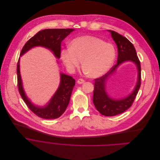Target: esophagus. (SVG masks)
Instances as JSON below:
<instances>
[{"label": "esophagus", "mask_w": 160, "mask_h": 160, "mask_svg": "<svg viewBox=\"0 0 160 160\" xmlns=\"http://www.w3.org/2000/svg\"><path fill=\"white\" fill-rule=\"evenodd\" d=\"M84 82H85V81H84V79H79L78 80V81H77V82H78L79 84H83V83H84Z\"/></svg>", "instance_id": "34e87169"}]
</instances>
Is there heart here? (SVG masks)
I'll use <instances>...</instances> for the list:
<instances>
[{"label": "heart", "instance_id": "1", "mask_svg": "<svg viewBox=\"0 0 160 160\" xmlns=\"http://www.w3.org/2000/svg\"><path fill=\"white\" fill-rule=\"evenodd\" d=\"M61 59L69 71L72 72L82 67L91 78L103 75L112 66L115 57L113 46L92 35H82L74 38L71 47L61 51Z\"/></svg>", "mask_w": 160, "mask_h": 160}]
</instances>
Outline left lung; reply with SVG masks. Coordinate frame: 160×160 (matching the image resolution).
Listing matches in <instances>:
<instances>
[{"label":"left lung","instance_id":"obj_1","mask_svg":"<svg viewBox=\"0 0 160 160\" xmlns=\"http://www.w3.org/2000/svg\"><path fill=\"white\" fill-rule=\"evenodd\" d=\"M108 31L110 32L112 37L118 48L117 62L105 75L94 79L92 102L96 108L102 115L111 117L124 112L132 106L141 86V71L140 61L133 44L117 32L112 30H108ZM127 61L134 62L137 66L138 77L137 86L133 92L128 97L120 100L112 99L109 97L106 92V82L118 66Z\"/></svg>","mask_w":160,"mask_h":160}]
</instances>
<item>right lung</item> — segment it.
<instances>
[{
	"label": "right lung",
	"instance_id": "add662e5",
	"mask_svg": "<svg viewBox=\"0 0 160 160\" xmlns=\"http://www.w3.org/2000/svg\"><path fill=\"white\" fill-rule=\"evenodd\" d=\"M74 30V29H46L40 31L25 43L20 55L21 56L31 48L42 46L50 50L55 56L59 58L62 41ZM19 58L17 65L18 86L21 97L28 107L36 115L42 118L55 119L60 117L66 111L69 103L72 89L75 85L74 79L61 73L59 87L49 103L45 107H36L31 103L24 93L20 75Z\"/></svg>",
	"mask_w": 160,
	"mask_h": 160
}]
</instances>
